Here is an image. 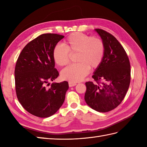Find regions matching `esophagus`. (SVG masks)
I'll return each instance as SVG.
<instances>
[{
	"mask_svg": "<svg viewBox=\"0 0 147 147\" xmlns=\"http://www.w3.org/2000/svg\"><path fill=\"white\" fill-rule=\"evenodd\" d=\"M76 85V83H73L71 82H69V87H72V86H74Z\"/></svg>",
	"mask_w": 147,
	"mask_h": 147,
	"instance_id": "1",
	"label": "esophagus"
}]
</instances>
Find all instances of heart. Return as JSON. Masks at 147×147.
I'll return each mask as SVG.
<instances>
[{
    "label": "heart",
    "instance_id": "1",
    "mask_svg": "<svg viewBox=\"0 0 147 147\" xmlns=\"http://www.w3.org/2000/svg\"><path fill=\"white\" fill-rule=\"evenodd\" d=\"M53 49L55 63L63 66L69 62V52H77L76 61L62 70L61 76L64 80L73 83L80 82L89 73L90 68L97 67L104 57L105 47L102 40L96 36H89L82 33H73L62 43Z\"/></svg>",
    "mask_w": 147,
    "mask_h": 147
}]
</instances>
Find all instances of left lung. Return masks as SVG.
Listing matches in <instances>:
<instances>
[{
	"label": "left lung",
	"instance_id": "1",
	"mask_svg": "<svg viewBox=\"0 0 147 147\" xmlns=\"http://www.w3.org/2000/svg\"><path fill=\"white\" fill-rule=\"evenodd\" d=\"M104 44L105 51L101 63L93 72L92 78L101 85L85 83V100L89 107L100 112L116 108L123 101L131 80L130 63L126 52L118 40L101 29H95Z\"/></svg>",
	"mask_w": 147,
	"mask_h": 147
}]
</instances>
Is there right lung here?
I'll use <instances>...</instances> for the list:
<instances>
[{"mask_svg": "<svg viewBox=\"0 0 147 147\" xmlns=\"http://www.w3.org/2000/svg\"><path fill=\"white\" fill-rule=\"evenodd\" d=\"M57 34H42L22 50L15 67L16 92L19 102L29 113L39 117L54 115L62 106L69 88L67 82H49L59 76L53 49L64 38Z\"/></svg>", "mask_w": 147, "mask_h": 147, "instance_id": "right-lung-1", "label": "right lung"}]
</instances>
